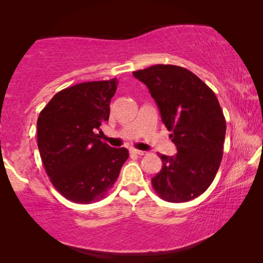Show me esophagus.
Listing matches in <instances>:
<instances>
[{"label": "esophagus", "mask_w": 263, "mask_h": 263, "mask_svg": "<svg viewBox=\"0 0 263 263\" xmlns=\"http://www.w3.org/2000/svg\"><path fill=\"white\" fill-rule=\"evenodd\" d=\"M132 153H134V154H138V156H143V154H145L146 152H145V151H139V149H132Z\"/></svg>", "instance_id": "esophagus-1"}]
</instances>
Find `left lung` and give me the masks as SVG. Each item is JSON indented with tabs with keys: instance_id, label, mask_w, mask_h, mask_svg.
I'll return each instance as SVG.
<instances>
[{
	"instance_id": "obj_1",
	"label": "left lung",
	"mask_w": 263,
	"mask_h": 263,
	"mask_svg": "<svg viewBox=\"0 0 263 263\" xmlns=\"http://www.w3.org/2000/svg\"><path fill=\"white\" fill-rule=\"evenodd\" d=\"M133 75L156 100L161 121L171 133L176 156L163 161L152 178L156 193L167 202H186L206 192L220 166L226 121L214 92L192 71L157 64Z\"/></svg>"
}]
</instances>
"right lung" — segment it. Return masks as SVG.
<instances>
[{"label": "right lung", "mask_w": 263, "mask_h": 263, "mask_svg": "<svg viewBox=\"0 0 263 263\" xmlns=\"http://www.w3.org/2000/svg\"><path fill=\"white\" fill-rule=\"evenodd\" d=\"M116 78L82 82L52 97L39 114L37 140L52 185L77 203L102 200L112 188L127 148H114L98 139L97 130L109 121Z\"/></svg>", "instance_id": "obj_1"}]
</instances>
